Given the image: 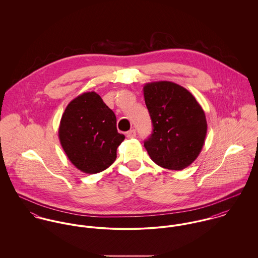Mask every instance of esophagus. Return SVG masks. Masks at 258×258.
I'll return each instance as SVG.
<instances>
[{
    "instance_id": "obj_1",
    "label": "esophagus",
    "mask_w": 258,
    "mask_h": 258,
    "mask_svg": "<svg viewBox=\"0 0 258 258\" xmlns=\"http://www.w3.org/2000/svg\"><path fill=\"white\" fill-rule=\"evenodd\" d=\"M134 137H136V131L135 130H130V131L127 132V138L128 139H132Z\"/></svg>"
}]
</instances>
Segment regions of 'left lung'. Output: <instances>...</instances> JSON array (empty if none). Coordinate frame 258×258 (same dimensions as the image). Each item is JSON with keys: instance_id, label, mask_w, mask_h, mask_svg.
Here are the masks:
<instances>
[{"instance_id": "obj_1", "label": "left lung", "mask_w": 258, "mask_h": 258, "mask_svg": "<svg viewBox=\"0 0 258 258\" xmlns=\"http://www.w3.org/2000/svg\"><path fill=\"white\" fill-rule=\"evenodd\" d=\"M153 132L144 146L158 166L180 171L200 155L207 135L205 112L192 94L171 81L143 87Z\"/></svg>"}]
</instances>
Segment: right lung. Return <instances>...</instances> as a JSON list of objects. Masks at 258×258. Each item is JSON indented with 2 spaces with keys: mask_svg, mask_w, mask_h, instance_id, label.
Instances as JSON below:
<instances>
[{
  "mask_svg": "<svg viewBox=\"0 0 258 258\" xmlns=\"http://www.w3.org/2000/svg\"><path fill=\"white\" fill-rule=\"evenodd\" d=\"M58 138L74 166L83 173L104 171L116 160L125 136L118 133L116 116L94 91L74 98L62 114Z\"/></svg>",
  "mask_w": 258,
  "mask_h": 258,
  "instance_id": "add662e5",
  "label": "right lung"
}]
</instances>
